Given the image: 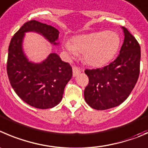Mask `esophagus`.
Returning a JSON list of instances; mask_svg holds the SVG:
<instances>
[{
    "label": "esophagus",
    "instance_id": "esophagus-1",
    "mask_svg": "<svg viewBox=\"0 0 148 148\" xmlns=\"http://www.w3.org/2000/svg\"><path fill=\"white\" fill-rule=\"evenodd\" d=\"M73 69V76L74 77H76L77 75H78L80 72H81V69L80 68H79L78 66H74L72 68Z\"/></svg>",
    "mask_w": 148,
    "mask_h": 148
}]
</instances>
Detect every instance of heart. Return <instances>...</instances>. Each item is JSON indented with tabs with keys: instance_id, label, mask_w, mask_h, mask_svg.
<instances>
[{
	"instance_id": "obj_1",
	"label": "heart",
	"mask_w": 148,
	"mask_h": 148,
	"mask_svg": "<svg viewBox=\"0 0 148 148\" xmlns=\"http://www.w3.org/2000/svg\"><path fill=\"white\" fill-rule=\"evenodd\" d=\"M64 45L70 55L82 53V58L86 64L101 66L116 53L120 46V39L114 32H99L77 36L72 40V43L66 42Z\"/></svg>"
}]
</instances>
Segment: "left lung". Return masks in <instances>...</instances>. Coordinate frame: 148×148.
<instances>
[{"label":"left lung","instance_id":"8db88e82","mask_svg":"<svg viewBox=\"0 0 148 148\" xmlns=\"http://www.w3.org/2000/svg\"><path fill=\"white\" fill-rule=\"evenodd\" d=\"M122 28L124 40L117 58L102 68L84 70L89 78L84 89V99L96 110H107L121 104L138 79L141 57L140 44L127 28Z\"/></svg>","mask_w":148,"mask_h":148}]
</instances>
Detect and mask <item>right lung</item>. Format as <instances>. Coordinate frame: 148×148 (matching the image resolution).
<instances>
[{"instance_id":"obj_1","label":"right lung","mask_w":148,"mask_h":148,"mask_svg":"<svg viewBox=\"0 0 148 148\" xmlns=\"http://www.w3.org/2000/svg\"><path fill=\"white\" fill-rule=\"evenodd\" d=\"M34 31L56 44L59 32L55 27L35 20L27 21L14 34L8 47L7 74L17 95L37 108H51L61 102L64 88L72 77V68L56 53L50 54L41 64L28 61L21 42L24 32Z\"/></svg>"}]
</instances>
